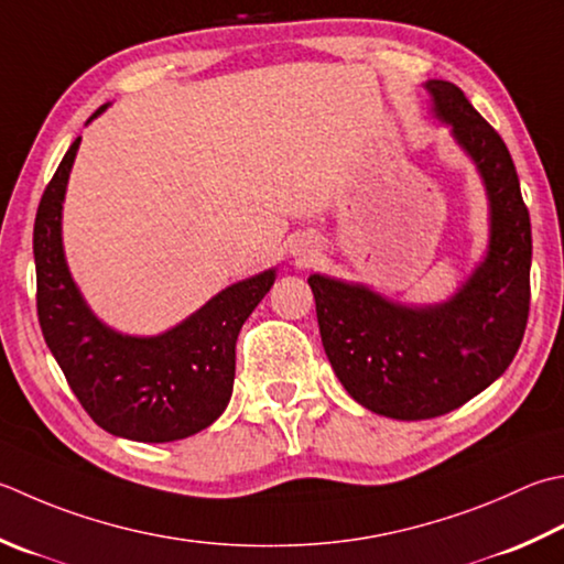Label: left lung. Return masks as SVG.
<instances>
[{"label":"left lung","mask_w":564,"mask_h":564,"mask_svg":"<svg viewBox=\"0 0 564 564\" xmlns=\"http://www.w3.org/2000/svg\"><path fill=\"white\" fill-rule=\"evenodd\" d=\"M437 117L477 163L491 200V245L449 303L403 307L364 285L311 275L325 355L347 393L395 421L465 405L509 369L531 311V215L509 149L465 93L425 83Z\"/></svg>","instance_id":"obj_1"}]
</instances>
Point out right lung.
Here are the masks:
<instances>
[{"label": "right lung", "mask_w": 564, "mask_h": 564, "mask_svg": "<svg viewBox=\"0 0 564 564\" xmlns=\"http://www.w3.org/2000/svg\"><path fill=\"white\" fill-rule=\"evenodd\" d=\"M77 143L43 191L33 223L43 339L85 413L107 433L137 443H173L200 433L229 403L239 329L271 291L275 273L229 285L165 335L112 333L87 311L63 259L61 207Z\"/></svg>", "instance_id": "obj_1"}]
</instances>
